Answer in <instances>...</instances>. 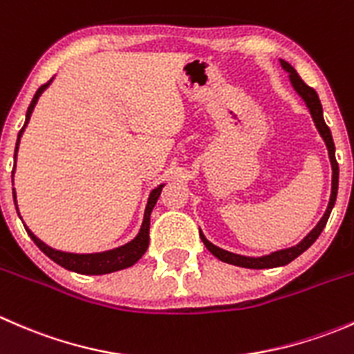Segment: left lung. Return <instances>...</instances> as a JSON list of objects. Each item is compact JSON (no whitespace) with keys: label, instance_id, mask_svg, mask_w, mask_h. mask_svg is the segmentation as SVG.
Listing matches in <instances>:
<instances>
[{"label":"left lung","instance_id":"left-lung-1","mask_svg":"<svg viewBox=\"0 0 354 354\" xmlns=\"http://www.w3.org/2000/svg\"><path fill=\"white\" fill-rule=\"evenodd\" d=\"M281 66H283L284 71H288L289 75V82H291L292 88L296 91V94L305 101L306 108H308L310 114H312V120L315 123L317 130H319L320 137L324 138L326 142V147L329 151V159H330V166H332V188H330V198H329V205H327L326 212H324L322 219L317 223V226L299 241L298 245L289 246V248H283L277 250V252L269 253V255H262V257H246V255H238V253L227 252V250L219 248V246L212 245L202 233H200V238H202L203 245L207 246L210 253L214 257H217L223 262L231 263V266H238V267H245V269H272V267H281V266H288L289 262L296 259V257L301 255L305 250H308L310 246L315 243L317 238L320 236V233L326 227L327 221H329V216L334 209L335 203V197H337V187H339V166L337 160H335V147H334V140H332V133L329 130V127L324 121V111H322V104H320V99L317 95V92L313 91L312 87L305 84V82L299 78V75L296 73V70L289 65L288 62L281 59Z\"/></svg>","mask_w":354,"mask_h":354}]
</instances>
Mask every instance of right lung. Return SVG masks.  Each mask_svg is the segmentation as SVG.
<instances>
[{"mask_svg": "<svg viewBox=\"0 0 354 354\" xmlns=\"http://www.w3.org/2000/svg\"><path fill=\"white\" fill-rule=\"evenodd\" d=\"M55 80V77L48 82V84L41 85L35 92L34 99H32L30 106H28L27 114H25V123L22 127V130L19 131V138H17V145H15V166H17V152H19V144L20 138H22L25 127L28 124L32 116V111H34L35 104H37L39 97H41L42 92L51 85V82ZM15 166H13V174H15ZM164 183L157 185L154 190L151 192L147 200V205H145V212H144V221H142L140 231H138L137 236L133 238L128 243L118 246V248L113 250H106V252H97V253H70V252H62V250L51 248L44 243V241L39 240L27 226H25V231L28 233V236L32 238L35 245L41 248V252H44L53 262H56L58 266L65 267L68 270H73V272L78 274H87V276H101V274H109V272H116V270L127 269V267H131L133 263H137L138 260L142 259L145 252L149 248V230H151V212L154 209V205L157 203V198H159L160 192H162ZM13 202H15L17 212H19V205H17V194L15 188H13ZM22 219V217H20Z\"/></svg>", "mask_w": 354, "mask_h": 354, "instance_id": "1", "label": "right lung"}]
</instances>
